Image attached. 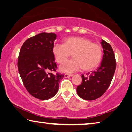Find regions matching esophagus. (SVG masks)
I'll use <instances>...</instances> for the list:
<instances>
[{
    "mask_svg": "<svg viewBox=\"0 0 132 132\" xmlns=\"http://www.w3.org/2000/svg\"><path fill=\"white\" fill-rule=\"evenodd\" d=\"M73 76L72 74H69V73H66L64 75V77L65 78H69V77H72Z\"/></svg>",
    "mask_w": 132,
    "mask_h": 132,
    "instance_id": "obj_1",
    "label": "esophagus"
}]
</instances>
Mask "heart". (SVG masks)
Segmentation results:
<instances>
[{
    "instance_id": "b5f03b06",
    "label": "heart",
    "mask_w": 132,
    "mask_h": 132,
    "mask_svg": "<svg viewBox=\"0 0 132 132\" xmlns=\"http://www.w3.org/2000/svg\"><path fill=\"white\" fill-rule=\"evenodd\" d=\"M57 62L62 63L73 53L74 58L60 66L61 71L73 73L83 68L89 70L99 65L103 57V49L99 44L92 43L82 37L67 38L64 44L56 43L52 48Z\"/></svg>"
}]
</instances>
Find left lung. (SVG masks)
Wrapping results in <instances>:
<instances>
[{"label": "left lung", "instance_id": "1", "mask_svg": "<svg viewBox=\"0 0 132 132\" xmlns=\"http://www.w3.org/2000/svg\"><path fill=\"white\" fill-rule=\"evenodd\" d=\"M104 55L101 66L88 76L82 75V82L77 86L78 95L85 100H94L101 97L111 84L116 68L113 50L105 41L101 42Z\"/></svg>", "mask_w": 132, "mask_h": 132}]
</instances>
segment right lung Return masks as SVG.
I'll use <instances>...</instances> for the list:
<instances>
[{"instance_id": "obj_1", "label": "right lung", "mask_w": 132, "mask_h": 132, "mask_svg": "<svg viewBox=\"0 0 132 132\" xmlns=\"http://www.w3.org/2000/svg\"><path fill=\"white\" fill-rule=\"evenodd\" d=\"M56 37L54 33H40L27 39L19 52V75L27 91L37 99L53 97L64 77V74L52 73L57 68L52 51Z\"/></svg>"}]
</instances>
